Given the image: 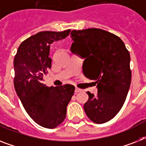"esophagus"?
Here are the masks:
<instances>
[{"instance_id": "esophagus-1", "label": "esophagus", "mask_w": 146, "mask_h": 146, "mask_svg": "<svg viewBox=\"0 0 146 146\" xmlns=\"http://www.w3.org/2000/svg\"><path fill=\"white\" fill-rule=\"evenodd\" d=\"M82 89H79V88H77V87H76V89H75V93L76 94L79 93V92H82Z\"/></svg>"}]
</instances>
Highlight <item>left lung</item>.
Masks as SVG:
<instances>
[{
  "label": "left lung",
  "mask_w": 146,
  "mask_h": 146,
  "mask_svg": "<svg viewBox=\"0 0 146 146\" xmlns=\"http://www.w3.org/2000/svg\"><path fill=\"white\" fill-rule=\"evenodd\" d=\"M71 38V51L85 58L83 73L98 88L97 96L87 92L85 112L96 123L108 122L120 111L130 86L129 50L118 36L101 29L73 30Z\"/></svg>",
  "instance_id": "1"
}]
</instances>
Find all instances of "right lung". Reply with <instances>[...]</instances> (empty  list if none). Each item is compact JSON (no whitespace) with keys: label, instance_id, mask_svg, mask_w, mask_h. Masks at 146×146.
I'll use <instances>...</instances> for the list:
<instances>
[{"label":"right lung","instance_id":"add662e5","mask_svg":"<svg viewBox=\"0 0 146 146\" xmlns=\"http://www.w3.org/2000/svg\"><path fill=\"white\" fill-rule=\"evenodd\" d=\"M70 31L40 32L22 42L14 57L13 84L17 96L29 117L48 129L64 121L75 90L73 85L48 88L42 83L51 67L50 45L67 37Z\"/></svg>","mask_w":146,"mask_h":146}]
</instances>
